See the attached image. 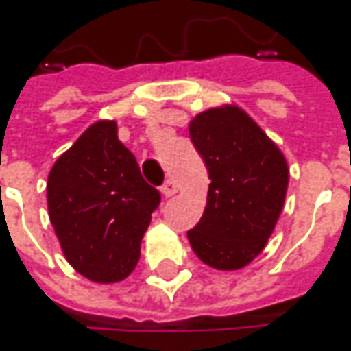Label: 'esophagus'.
Listing matches in <instances>:
<instances>
[{
    "label": "esophagus",
    "instance_id": "esophagus-1",
    "mask_svg": "<svg viewBox=\"0 0 351 351\" xmlns=\"http://www.w3.org/2000/svg\"><path fill=\"white\" fill-rule=\"evenodd\" d=\"M160 192H162L165 198H171V196H175L176 192H178V184H176L173 178H169V180L165 182V186L160 189Z\"/></svg>",
    "mask_w": 351,
    "mask_h": 351
}]
</instances>
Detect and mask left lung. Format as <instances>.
Segmentation results:
<instances>
[{"mask_svg":"<svg viewBox=\"0 0 351 351\" xmlns=\"http://www.w3.org/2000/svg\"><path fill=\"white\" fill-rule=\"evenodd\" d=\"M189 131L210 178L204 214L186 234L192 252L212 269H243L275 232L289 186V162L236 104L196 114Z\"/></svg>","mask_w":351,"mask_h":351,"instance_id":"8db88e82","label":"left lung"}]
</instances>
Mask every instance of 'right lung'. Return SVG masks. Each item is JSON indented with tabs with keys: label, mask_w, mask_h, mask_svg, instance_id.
Returning a JSON list of instances; mask_svg holds the SVG:
<instances>
[{
	"label": "right lung",
	"mask_w": 351,
	"mask_h": 351,
	"mask_svg": "<svg viewBox=\"0 0 351 351\" xmlns=\"http://www.w3.org/2000/svg\"><path fill=\"white\" fill-rule=\"evenodd\" d=\"M160 194L117 139V121L98 119L54 160L47 180L49 218L74 271L92 282L128 279Z\"/></svg>",
	"instance_id": "1"
}]
</instances>
